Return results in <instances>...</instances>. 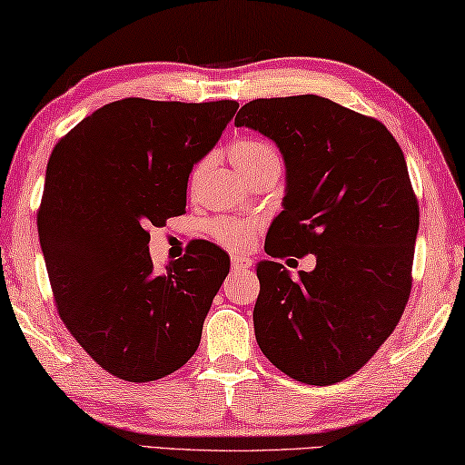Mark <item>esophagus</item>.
Listing matches in <instances>:
<instances>
[{
    "label": "esophagus",
    "instance_id": "esophagus-1",
    "mask_svg": "<svg viewBox=\"0 0 465 465\" xmlns=\"http://www.w3.org/2000/svg\"><path fill=\"white\" fill-rule=\"evenodd\" d=\"M231 266H232V272H245V270L252 268V260L245 255H232Z\"/></svg>",
    "mask_w": 465,
    "mask_h": 465
}]
</instances>
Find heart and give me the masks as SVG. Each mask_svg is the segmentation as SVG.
Returning <instances> with one entry per match:
<instances>
[{
    "mask_svg": "<svg viewBox=\"0 0 465 465\" xmlns=\"http://www.w3.org/2000/svg\"><path fill=\"white\" fill-rule=\"evenodd\" d=\"M228 158H231L232 166L239 170V173L252 181L253 176H257L263 170H268L270 166H276L281 163L278 160L276 149L270 145L266 141L260 139H241L231 145L228 149ZM205 170V162H199L191 173V184H195L199 181V176L203 174ZM253 232V223H249L245 218H237V216H218L212 218L208 223V234L210 237L220 242L223 247L228 249H242L249 245V239H252Z\"/></svg>",
    "mask_w": 465,
    "mask_h": 465,
    "instance_id": "1",
    "label": "heart"
}]
</instances>
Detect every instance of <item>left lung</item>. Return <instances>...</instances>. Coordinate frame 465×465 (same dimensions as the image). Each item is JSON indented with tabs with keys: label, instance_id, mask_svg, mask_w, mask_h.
<instances>
[{
	"label": "left lung",
	"instance_id": "8db88e82",
	"mask_svg": "<svg viewBox=\"0 0 465 465\" xmlns=\"http://www.w3.org/2000/svg\"><path fill=\"white\" fill-rule=\"evenodd\" d=\"M234 126L272 139L287 168L266 253L316 255L297 281L282 263H257V345L299 382L345 381L391 337L410 299L420 208L401 147L376 118L318 95L253 99Z\"/></svg>",
	"mask_w": 465,
	"mask_h": 465
}]
</instances>
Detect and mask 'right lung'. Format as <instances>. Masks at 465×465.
Listing matches in <instances>:
<instances>
[{
    "mask_svg": "<svg viewBox=\"0 0 465 465\" xmlns=\"http://www.w3.org/2000/svg\"><path fill=\"white\" fill-rule=\"evenodd\" d=\"M237 108L126 97L81 120L49 155L37 228L55 305L116 378L158 381L197 351L231 260L202 242L155 272L147 228L184 212L193 163Z\"/></svg>",
    "mask_w": 465,
    "mask_h": 465,
    "instance_id": "right-lung-1",
    "label": "right lung"
}]
</instances>
